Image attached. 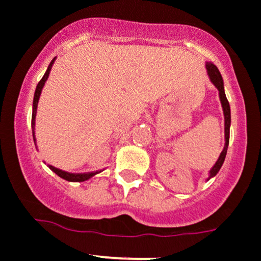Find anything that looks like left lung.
I'll use <instances>...</instances> for the list:
<instances>
[{"mask_svg": "<svg viewBox=\"0 0 261 261\" xmlns=\"http://www.w3.org/2000/svg\"><path fill=\"white\" fill-rule=\"evenodd\" d=\"M206 70L207 73L210 76V80L218 87L219 90V96H220V101H221V105H223V110H224V116H225V146L224 150L221 151L220 156H219L218 161L215 163V165L211 167L210 170V177L215 176L216 174L219 172V170L221 169L223 166L224 160H225V156H226L227 152V146H229V139H230V121H231V116H230V105H229V101H227L226 95H225L224 91V81L223 77H221V73L219 72L218 67L213 64V62H207L206 64Z\"/></svg>", "mask_w": 261, "mask_h": 261, "instance_id": "1", "label": "left lung"}]
</instances>
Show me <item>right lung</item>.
I'll list each match as a JSON object with an SVG mask.
<instances>
[{
  "instance_id": "obj_1",
  "label": "right lung",
  "mask_w": 261,
  "mask_h": 261,
  "mask_svg": "<svg viewBox=\"0 0 261 261\" xmlns=\"http://www.w3.org/2000/svg\"><path fill=\"white\" fill-rule=\"evenodd\" d=\"M55 62V59L52 60L50 62V65H48L47 70H46L45 75H43V77L41 79L40 82L37 84V87H36V91H35V96H34V106H32V119H31V126H32V135H35V119H36V111H37V103H38V98H40V95H41V91H42V87L43 85H45L46 80H47L48 75H50V71H51V67L52 65H54ZM35 140V138H34ZM48 167L52 170V171L55 172V174L59 175L60 177H62V179L67 180V181H85V180H89L90 177H92L94 175L97 174V171L96 172H82V174H71V172H66V171H62V170L57 169V167H54L52 165H48Z\"/></svg>"
}]
</instances>
